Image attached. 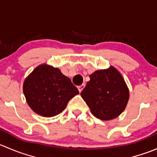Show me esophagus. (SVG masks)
I'll use <instances>...</instances> for the list:
<instances>
[{"label": "esophagus", "mask_w": 157, "mask_h": 157, "mask_svg": "<svg viewBox=\"0 0 157 157\" xmlns=\"http://www.w3.org/2000/svg\"><path fill=\"white\" fill-rule=\"evenodd\" d=\"M84 87H85V84H82V85H80V86H77V88H78L79 92H80V93L83 90V88Z\"/></svg>", "instance_id": "obj_1"}]
</instances>
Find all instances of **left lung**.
I'll return each instance as SVG.
<instances>
[{"label": "left lung", "instance_id": "left-lung-1", "mask_svg": "<svg viewBox=\"0 0 157 157\" xmlns=\"http://www.w3.org/2000/svg\"><path fill=\"white\" fill-rule=\"evenodd\" d=\"M80 93L91 113L101 120L113 119L125 109L129 91L122 76L115 67L96 71Z\"/></svg>", "mask_w": 157, "mask_h": 157}]
</instances>
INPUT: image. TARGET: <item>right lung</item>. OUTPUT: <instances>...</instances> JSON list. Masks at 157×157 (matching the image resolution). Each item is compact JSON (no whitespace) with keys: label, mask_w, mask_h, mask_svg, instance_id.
<instances>
[{"label":"right lung","mask_w":157,"mask_h":157,"mask_svg":"<svg viewBox=\"0 0 157 157\" xmlns=\"http://www.w3.org/2000/svg\"><path fill=\"white\" fill-rule=\"evenodd\" d=\"M23 93L30 108L44 117L62 112L70 99L79 94L71 79L47 64L39 65L26 77Z\"/></svg>","instance_id":"add662e5"}]
</instances>
